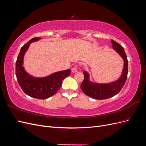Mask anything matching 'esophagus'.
<instances>
[{
  "mask_svg": "<svg viewBox=\"0 0 146 146\" xmlns=\"http://www.w3.org/2000/svg\"><path fill=\"white\" fill-rule=\"evenodd\" d=\"M71 70H72V72L73 73L76 72L77 71V66H74V67H73V68H72Z\"/></svg>",
  "mask_w": 146,
  "mask_h": 146,
  "instance_id": "esophagus-1",
  "label": "esophagus"
}]
</instances>
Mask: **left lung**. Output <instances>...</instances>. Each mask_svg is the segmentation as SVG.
<instances>
[{
	"label": "left lung",
	"instance_id": "left-lung-1",
	"mask_svg": "<svg viewBox=\"0 0 146 146\" xmlns=\"http://www.w3.org/2000/svg\"><path fill=\"white\" fill-rule=\"evenodd\" d=\"M111 44L113 49L118 53L124 61L122 75L116 81L109 83L100 84L91 82L89 74L84 70L83 73L85 77L80 88L84 93L91 98L103 100L112 98L121 90L126 82L128 74V60L126 54L123 48L119 43L111 39Z\"/></svg>",
	"mask_w": 146,
	"mask_h": 146
}]
</instances>
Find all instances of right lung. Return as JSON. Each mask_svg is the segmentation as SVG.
<instances>
[{"label": "right lung", "instance_id": "add662e5", "mask_svg": "<svg viewBox=\"0 0 146 146\" xmlns=\"http://www.w3.org/2000/svg\"><path fill=\"white\" fill-rule=\"evenodd\" d=\"M41 38H34L21 47L16 62V76L21 89L26 94L38 99H46L54 96L62 85V81L70 74V70L56 72L50 76L38 78L30 76L23 67L25 53L30 44Z\"/></svg>", "mask_w": 146, "mask_h": 146}]
</instances>
